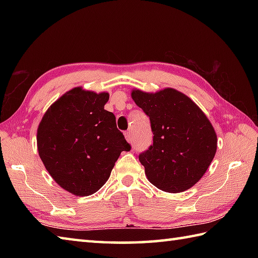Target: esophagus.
I'll use <instances>...</instances> for the list:
<instances>
[{"label": "esophagus", "instance_id": "esophagus-1", "mask_svg": "<svg viewBox=\"0 0 258 258\" xmlns=\"http://www.w3.org/2000/svg\"><path fill=\"white\" fill-rule=\"evenodd\" d=\"M124 134H125V139L126 140H127L128 142H132L133 136H132V133H131V131H126Z\"/></svg>", "mask_w": 258, "mask_h": 258}]
</instances>
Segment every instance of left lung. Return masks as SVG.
Masks as SVG:
<instances>
[{"instance_id":"8db88e82","label":"left lung","mask_w":258,"mask_h":258,"mask_svg":"<svg viewBox=\"0 0 258 258\" xmlns=\"http://www.w3.org/2000/svg\"><path fill=\"white\" fill-rule=\"evenodd\" d=\"M150 117L153 144L139 155L147 179L157 188L179 193L202 178L215 156L217 136L206 115L174 89L132 92Z\"/></svg>"}]
</instances>
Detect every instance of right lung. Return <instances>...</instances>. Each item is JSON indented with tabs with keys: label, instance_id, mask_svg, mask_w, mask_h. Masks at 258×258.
<instances>
[{
	"label": "right lung",
	"instance_id": "obj_1",
	"mask_svg": "<svg viewBox=\"0 0 258 258\" xmlns=\"http://www.w3.org/2000/svg\"><path fill=\"white\" fill-rule=\"evenodd\" d=\"M108 97L75 87L52 104L38 125V155L53 179L74 195L94 194L120 153L131 150L115 115L104 109Z\"/></svg>",
	"mask_w": 258,
	"mask_h": 258
}]
</instances>
